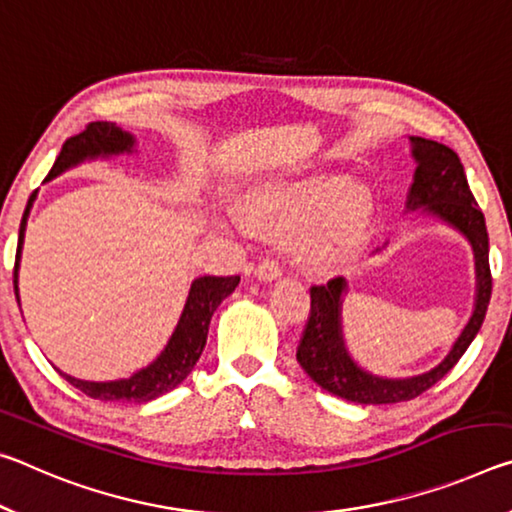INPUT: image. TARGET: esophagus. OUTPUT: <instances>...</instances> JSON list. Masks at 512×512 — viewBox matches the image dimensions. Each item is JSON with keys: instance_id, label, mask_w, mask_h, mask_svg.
<instances>
[{"instance_id": "obj_1", "label": "esophagus", "mask_w": 512, "mask_h": 512, "mask_svg": "<svg viewBox=\"0 0 512 512\" xmlns=\"http://www.w3.org/2000/svg\"><path fill=\"white\" fill-rule=\"evenodd\" d=\"M281 272H283V265L279 258H274V256L263 258V261L256 267V276L261 281H274L276 276H281Z\"/></svg>"}]
</instances>
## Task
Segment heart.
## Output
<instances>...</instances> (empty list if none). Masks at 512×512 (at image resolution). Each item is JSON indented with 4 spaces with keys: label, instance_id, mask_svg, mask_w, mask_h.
I'll use <instances>...</instances> for the list:
<instances>
[{
    "label": "heart",
    "instance_id": "heart-1",
    "mask_svg": "<svg viewBox=\"0 0 512 512\" xmlns=\"http://www.w3.org/2000/svg\"><path fill=\"white\" fill-rule=\"evenodd\" d=\"M340 195V181H311L272 192L249 206V224L283 238L308 233L299 258L311 270H320L349 254L367 222L365 201Z\"/></svg>",
    "mask_w": 512,
    "mask_h": 512
}]
</instances>
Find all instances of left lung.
<instances>
[{"instance_id":"8db88e82","label":"left lung","mask_w":512,"mask_h":512,"mask_svg":"<svg viewBox=\"0 0 512 512\" xmlns=\"http://www.w3.org/2000/svg\"><path fill=\"white\" fill-rule=\"evenodd\" d=\"M413 154L417 158L415 183L410 188L408 208H422L440 215L442 220L454 224L469 238L476 254V274H479V295L472 320L460 333L449 356L422 376L413 379H379L360 370L347 356L340 335V297L345 292V281L335 276L326 286L311 288V313L297 345V360L304 372L331 395H338L356 404H399L420 397L431 385L438 383L454 367L474 335L479 333L488 311L492 295V272L488 258V226L483 211L469 190L463 163L458 154L440 142L410 138Z\"/></svg>"}]
</instances>
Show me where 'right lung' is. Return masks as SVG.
I'll list each match as a JSON object with an SVG mask.
<instances>
[{"label": "right lung", "mask_w": 512, "mask_h": 512, "mask_svg": "<svg viewBox=\"0 0 512 512\" xmlns=\"http://www.w3.org/2000/svg\"><path fill=\"white\" fill-rule=\"evenodd\" d=\"M133 147V138L127 131L108 122H90L86 129L77 136L67 138L65 145L58 154L56 163L49 170L47 179H54L56 174H61L70 165L81 163L83 158L99 156V154H120L129 152ZM36 199V190L29 197V204L24 208L22 222H20V238H18V251H15V267H13V288L15 299H18V265H20V251L24 240V226H27L29 208ZM240 276H199L192 283L190 295L183 308V315L179 320L177 331L172 333L170 342L161 356H158L152 365L133 374L131 379L111 381V383H92V381H79L74 376H67L61 372L67 383H72L74 388L81 390L83 395L102 401H136V404H145L156 397L165 395L177 388V385L186 379L192 372V367L197 365L201 351L206 347V335L208 324L215 308L222 304L236 290Z\"/></svg>", "instance_id": "right-lung-1"}]
</instances>
